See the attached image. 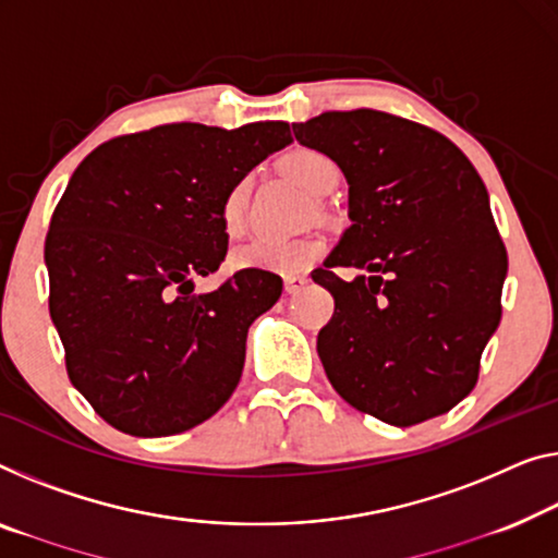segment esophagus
I'll return each mask as SVG.
<instances>
[{"mask_svg": "<svg viewBox=\"0 0 558 558\" xmlns=\"http://www.w3.org/2000/svg\"><path fill=\"white\" fill-rule=\"evenodd\" d=\"M305 282H307L305 276H288V278H286V293H288V295L298 293V290H301V288L305 286Z\"/></svg>", "mask_w": 558, "mask_h": 558, "instance_id": "34e87169", "label": "esophagus"}]
</instances>
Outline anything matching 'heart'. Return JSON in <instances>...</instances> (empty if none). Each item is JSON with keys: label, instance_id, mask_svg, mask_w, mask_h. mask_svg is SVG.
Masks as SVG:
<instances>
[{"label": "heart", "instance_id": "heart-1", "mask_svg": "<svg viewBox=\"0 0 558 558\" xmlns=\"http://www.w3.org/2000/svg\"><path fill=\"white\" fill-rule=\"evenodd\" d=\"M282 170L293 178L298 185L305 187L311 195H326L336 187L338 168L328 155L311 147H298L282 157ZM247 199H251V178H240L232 185L220 205V220L228 232H238L245 222ZM323 255V240L313 235L270 240L255 238L251 243L232 251V265L247 270H268L280 276H295L318 260Z\"/></svg>", "mask_w": 558, "mask_h": 558}]
</instances>
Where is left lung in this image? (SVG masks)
<instances>
[{"mask_svg":"<svg viewBox=\"0 0 558 558\" xmlns=\"http://www.w3.org/2000/svg\"><path fill=\"white\" fill-rule=\"evenodd\" d=\"M293 132L348 180L351 228L313 272L336 301L318 332L328 380L390 426L451 411L476 386L509 268L484 180L451 140L388 112H323Z\"/></svg>","mask_w":558,"mask_h":558,"instance_id":"8db88e82","label":"left lung"}]
</instances>
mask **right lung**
<instances>
[{
    "mask_svg": "<svg viewBox=\"0 0 558 558\" xmlns=\"http://www.w3.org/2000/svg\"><path fill=\"white\" fill-rule=\"evenodd\" d=\"M290 143L288 122H174L112 137L74 170L45 240L49 315L72 386L122 434H182L235 390L247 328L282 280L245 268L195 293V278L226 260L222 197Z\"/></svg>",
    "mask_w": 558,
    "mask_h": 558,
    "instance_id": "add662e5",
    "label": "right lung"
}]
</instances>
